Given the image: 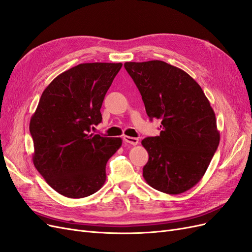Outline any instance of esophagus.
Instances as JSON below:
<instances>
[{"label":"esophagus","mask_w":252,"mask_h":252,"mask_svg":"<svg viewBox=\"0 0 252 252\" xmlns=\"http://www.w3.org/2000/svg\"><path fill=\"white\" fill-rule=\"evenodd\" d=\"M123 139H124V141H125L126 143L131 144V145H133V146H135V145H138V144H139V139H136V138H132V136H128V135H125Z\"/></svg>","instance_id":"1"}]
</instances>
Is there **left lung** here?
<instances>
[{
    "mask_svg": "<svg viewBox=\"0 0 252 252\" xmlns=\"http://www.w3.org/2000/svg\"><path fill=\"white\" fill-rule=\"evenodd\" d=\"M124 67L147 116L162 124L159 135L142 141L149 156L143 177L161 192H185L200 182L218 149L215 111L199 84L178 67L158 60Z\"/></svg>",
    "mask_w": 252,
    "mask_h": 252,
    "instance_id": "left-lung-1",
    "label": "left lung"
}]
</instances>
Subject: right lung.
Instances as JSON below:
<instances>
[{
	"label": "right lung",
	"mask_w": 252,
	"mask_h": 252,
	"mask_svg": "<svg viewBox=\"0 0 252 252\" xmlns=\"http://www.w3.org/2000/svg\"><path fill=\"white\" fill-rule=\"evenodd\" d=\"M122 63H84L59 74L45 88L29 130L36 170L57 192L81 199L100 190L106 164L121 138L91 133Z\"/></svg>",
	"instance_id": "obj_1"
}]
</instances>
